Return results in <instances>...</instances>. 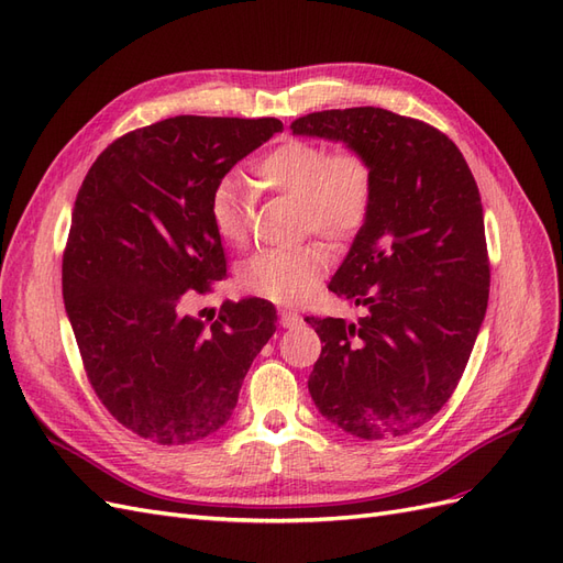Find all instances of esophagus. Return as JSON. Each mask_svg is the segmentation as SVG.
I'll return each mask as SVG.
<instances>
[{
  "label": "esophagus",
  "mask_w": 563,
  "mask_h": 563,
  "mask_svg": "<svg viewBox=\"0 0 563 563\" xmlns=\"http://www.w3.org/2000/svg\"><path fill=\"white\" fill-rule=\"evenodd\" d=\"M302 321V317L298 314V312H294V310H286V308H282L279 310V323L284 329H294V327H298V323Z\"/></svg>",
  "instance_id": "esophagus-1"
}]
</instances>
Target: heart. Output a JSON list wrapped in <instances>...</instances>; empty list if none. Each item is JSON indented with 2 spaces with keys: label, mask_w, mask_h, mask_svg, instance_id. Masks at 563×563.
<instances>
[{
  "label": "heart",
  "mask_w": 563,
  "mask_h": 563,
  "mask_svg": "<svg viewBox=\"0 0 563 563\" xmlns=\"http://www.w3.org/2000/svg\"><path fill=\"white\" fill-rule=\"evenodd\" d=\"M253 183L298 203L300 232L343 244L362 232L376 197V172L356 147L327 150L312 141H286L253 164ZM216 236L230 246H244L246 211L232 180L218 183L209 201ZM329 267V253L319 244L288 251H261L240 269V286L272 302H298L312 294Z\"/></svg>",
  "instance_id": "heart-1"
}]
</instances>
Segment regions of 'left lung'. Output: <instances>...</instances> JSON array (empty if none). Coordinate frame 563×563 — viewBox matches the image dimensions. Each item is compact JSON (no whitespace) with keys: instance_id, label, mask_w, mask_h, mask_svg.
<instances>
[{"instance_id":"8db88e82","label":"left lung","mask_w":563,"mask_h":563,"mask_svg":"<svg viewBox=\"0 0 563 563\" xmlns=\"http://www.w3.org/2000/svg\"><path fill=\"white\" fill-rule=\"evenodd\" d=\"M296 135L362 150L376 197L329 291L366 308L356 323L308 317L321 354L319 413L360 439L401 437L451 399L488 305L479 187L446 133L383 108L305 114Z\"/></svg>"}]
</instances>
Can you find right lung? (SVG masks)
Listing matches in <instances>:
<instances>
[{
  "label": "right lung",
  "mask_w": 563,
  "mask_h": 563,
  "mask_svg": "<svg viewBox=\"0 0 563 563\" xmlns=\"http://www.w3.org/2000/svg\"><path fill=\"white\" fill-rule=\"evenodd\" d=\"M275 117L180 114L124 133L84 178L63 253V300L96 397L162 446L230 420L255 354L277 331L263 298L187 314L228 275L209 201L230 168L282 131Z\"/></svg>",
  "instance_id": "right-lung-1"
}]
</instances>
